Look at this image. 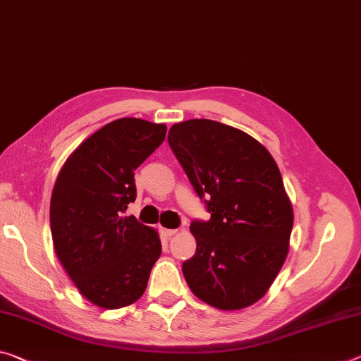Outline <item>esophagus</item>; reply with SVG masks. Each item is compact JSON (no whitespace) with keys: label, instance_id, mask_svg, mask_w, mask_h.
<instances>
[{"label":"esophagus","instance_id":"esophagus-1","mask_svg":"<svg viewBox=\"0 0 361 361\" xmlns=\"http://www.w3.org/2000/svg\"><path fill=\"white\" fill-rule=\"evenodd\" d=\"M160 233H162L165 238H170V236H173L176 230H170V228H160Z\"/></svg>","mask_w":361,"mask_h":361}]
</instances>
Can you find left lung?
Returning <instances> with one entry per match:
<instances>
[{"label":"left lung","instance_id":"obj_1","mask_svg":"<svg viewBox=\"0 0 361 361\" xmlns=\"http://www.w3.org/2000/svg\"><path fill=\"white\" fill-rule=\"evenodd\" d=\"M169 145L210 214L191 221L188 286L220 310L255 304L281 270L294 223L276 162L252 136L207 118L175 123Z\"/></svg>","mask_w":361,"mask_h":361}]
</instances>
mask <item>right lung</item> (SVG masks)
Masks as SVG:
<instances>
[{
    "instance_id": "1",
    "label": "right lung",
    "mask_w": 361,
    "mask_h": 361,
    "mask_svg": "<svg viewBox=\"0 0 361 361\" xmlns=\"http://www.w3.org/2000/svg\"><path fill=\"white\" fill-rule=\"evenodd\" d=\"M165 133L164 123L114 120L85 140L57 175L49 209L56 255L98 307L138 300L162 252L157 231L123 214L136 199L135 170Z\"/></svg>"
}]
</instances>
